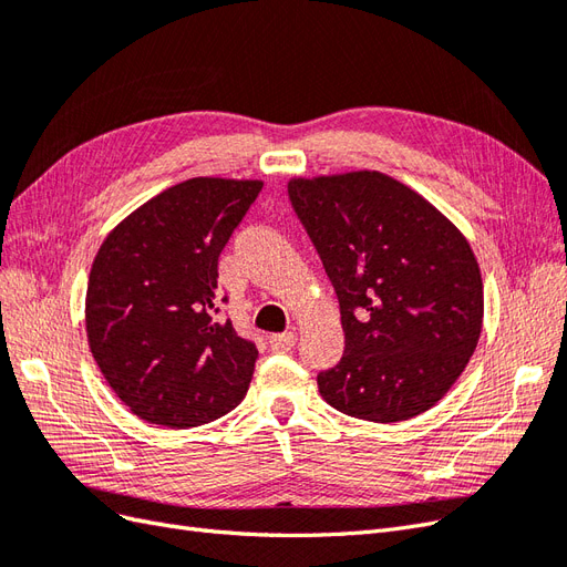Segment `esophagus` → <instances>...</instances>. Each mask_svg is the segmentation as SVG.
Segmentation results:
<instances>
[{"mask_svg":"<svg viewBox=\"0 0 567 567\" xmlns=\"http://www.w3.org/2000/svg\"><path fill=\"white\" fill-rule=\"evenodd\" d=\"M293 346H296V333H271L269 336L271 352H288Z\"/></svg>","mask_w":567,"mask_h":567,"instance_id":"esophagus-1","label":"esophagus"}]
</instances>
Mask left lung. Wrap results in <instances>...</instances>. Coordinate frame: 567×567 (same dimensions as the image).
<instances>
[{"mask_svg": "<svg viewBox=\"0 0 567 567\" xmlns=\"http://www.w3.org/2000/svg\"><path fill=\"white\" fill-rule=\"evenodd\" d=\"M288 198L336 288L346 352L321 398L373 423L414 419L456 383L483 331V277L452 221L383 173L293 179Z\"/></svg>", "mask_w": 567, "mask_h": 567, "instance_id": "1", "label": "left lung"}]
</instances>
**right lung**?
<instances>
[{"label":"right lung","instance_id":"obj_1","mask_svg":"<svg viewBox=\"0 0 567 567\" xmlns=\"http://www.w3.org/2000/svg\"><path fill=\"white\" fill-rule=\"evenodd\" d=\"M260 188L255 179H186L101 244L84 302L87 340L140 419L196 427L246 398L257 348L221 315L217 262Z\"/></svg>","mask_w":567,"mask_h":567}]
</instances>
